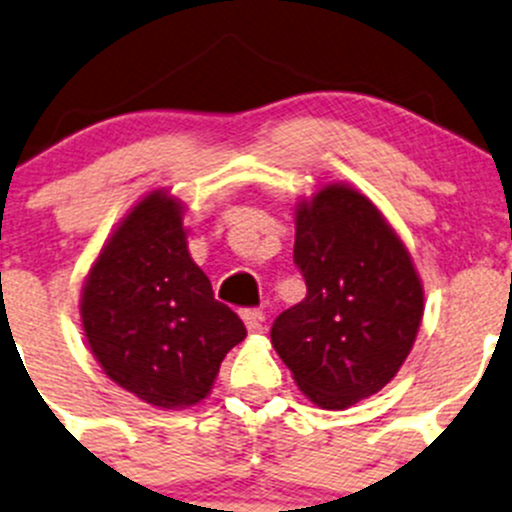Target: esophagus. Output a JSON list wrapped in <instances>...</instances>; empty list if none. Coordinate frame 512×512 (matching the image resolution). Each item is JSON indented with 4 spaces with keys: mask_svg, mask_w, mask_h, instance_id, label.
Instances as JSON below:
<instances>
[{
    "mask_svg": "<svg viewBox=\"0 0 512 512\" xmlns=\"http://www.w3.org/2000/svg\"><path fill=\"white\" fill-rule=\"evenodd\" d=\"M240 317H242V322H245L247 332H250V334L262 332V322H265V314L257 312V309H245Z\"/></svg>",
    "mask_w": 512,
    "mask_h": 512,
    "instance_id": "34e87169",
    "label": "esophagus"
}]
</instances>
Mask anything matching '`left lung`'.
Returning <instances> with one entry per match:
<instances>
[{"mask_svg":"<svg viewBox=\"0 0 512 512\" xmlns=\"http://www.w3.org/2000/svg\"><path fill=\"white\" fill-rule=\"evenodd\" d=\"M307 297L272 324V347L314 406L344 411L384 389L416 342L423 282L409 247L349 183L294 205Z\"/></svg>","mask_w":512,"mask_h":512,"instance_id":"left-lung-1","label":"left lung"}]
</instances>
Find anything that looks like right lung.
<instances>
[{"instance_id":"right-lung-1","label":"right lung","mask_w":512,"mask_h":512,"mask_svg":"<svg viewBox=\"0 0 512 512\" xmlns=\"http://www.w3.org/2000/svg\"><path fill=\"white\" fill-rule=\"evenodd\" d=\"M183 213L168 188L143 195L98 250L79 299L103 374L163 411L208 399L225 354L247 337L190 257Z\"/></svg>"}]
</instances>
